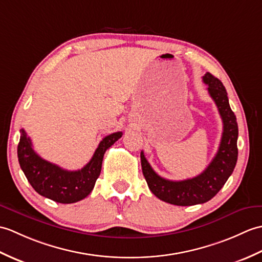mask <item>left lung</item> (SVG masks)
I'll list each match as a JSON object with an SVG mask.
<instances>
[{
  "instance_id": "1",
  "label": "left lung",
  "mask_w": 262,
  "mask_h": 262,
  "mask_svg": "<svg viewBox=\"0 0 262 262\" xmlns=\"http://www.w3.org/2000/svg\"><path fill=\"white\" fill-rule=\"evenodd\" d=\"M203 82L207 85L208 94L216 104L223 121V133L219 150L206 169L194 178L173 182L156 173L143 151L140 155L143 176L152 194L161 201L178 206L203 204L213 199L232 175L237 160L236 141L239 131L236 118L230 107L228 93L222 82L210 73L203 76Z\"/></svg>"
}]
</instances>
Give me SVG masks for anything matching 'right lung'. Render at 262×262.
<instances>
[{
	"mask_svg": "<svg viewBox=\"0 0 262 262\" xmlns=\"http://www.w3.org/2000/svg\"><path fill=\"white\" fill-rule=\"evenodd\" d=\"M20 133L17 158L28 182L38 194L62 204L76 203L90 195L101 173L104 154L123 135L115 132L106 136L98 144L89 164L79 170L69 171L38 156L27 132L21 129Z\"/></svg>",
	"mask_w": 262,
	"mask_h": 262,
	"instance_id": "1",
	"label": "right lung"
}]
</instances>
